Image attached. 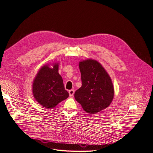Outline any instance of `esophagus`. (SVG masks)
Masks as SVG:
<instances>
[{
    "instance_id": "obj_1",
    "label": "esophagus",
    "mask_w": 153,
    "mask_h": 153,
    "mask_svg": "<svg viewBox=\"0 0 153 153\" xmlns=\"http://www.w3.org/2000/svg\"><path fill=\"white\" fill-rule=\"evenodd\" d=\"M69 96L71 97H72L74 96V89H71L69 91Z\"/></svg>"
}]
</instances>
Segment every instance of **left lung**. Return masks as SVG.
<instances>
[{
    "label": "left lung",
    "instance_id": "1",
    "mask_svg": "<svg viewBox=\"0 0 153 153\" xmlns=\"http://www.w3.org/2000/svg\"><path fill=\"white\" fill-rule=\"evenodd\" d=\"M82 86L74 97L83 110L96 114L106 109L114 97V88L108 72L97 60L89 59L79 62Z\"/></svg>",
    "mask_w": 153,
    "mask_h": 153
}]
</instances>
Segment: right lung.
<instances>
[{
    "label": "right lung",
    "instance_id": "obj_1",
    "mask_svg": "<svg viewBox=\"0 0 153 153\" xmlns=\"http://www.w3.org/2000/svg\"><path fill=\"white\" fill-rule=\"evenodd\" d=\"M59 63L46 64L41 67L33 80V97L45 108H54L69 97L64 88L63 79L59 74ZM53 67L50 68L49 65Z\"/></svg>",
    "mask_w": 153,
    "mask_h": 153
}]
</instances>
